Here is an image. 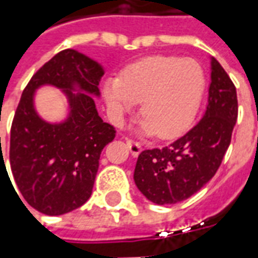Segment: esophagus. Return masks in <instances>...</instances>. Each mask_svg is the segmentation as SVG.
Instances as JSON below:
<instances>
[{"mask_svg":"<svg viewBox=\"0 0 258 258\" xmlns=\"http://www.w3.org/2000/svg\"><path fill=\"white\" fill-rule=\"evenodd\" d=\"M125 142H127V146L130 148V152L133 156H138L141 152H142V146H141L140 142L131 140V138H125Z\"/></svg>","mask_w":258,"mask_h":258,"instance_id":"1","label":"esophagus"}]
</instances>
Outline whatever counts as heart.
<instances>
[{"label": "heart", "mask_w": 258, "mask_h": 258, "mask_svg": "<svg viewBox=\"0 0 258 258\" xmlns=\"http://www.w3.org/2000/svg\"><path fill=\"white\" fill-rule=\"evenodd\" d=\"M203 91L205 73L198 62L152 56L131 66L123 79L107 80L103 98L117 121L141 102L142 131L171 138L194 120Z\"/></svg>", "instance_id": "heart-1"}]
</instances>
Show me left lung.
<instances>
[{
	"label": "left lung",
	"mask_w": 258,
	"mask_h": 258,
	"mask_svg": "<svg viewBox=\"0 0 258 258\" xmlns=\"http://www.w3.org/2000/svg\"><path fill=\"white\" fill-rule=\"evenodd\" d=\"M236 118V88L218 60L211 58L205 116L173 144L141 152L134 171L138 189L156 205H175L190 198L221 166Z\"/></svg>",
	"instance_id": "8db88e82"
}]
</instances>
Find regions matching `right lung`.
<instances>
[{
    "label": "right lung",
    "instance_id": "right-lung-1",
    "mask_svg": "<svg viewBox=\"0 0 258 258\" xmlns=\"http://www.w3.org/2000/svg\"><path fill=\"white\" fill-rule=\"evenodd\" d=\"M102 76L95 60L64 49L37 70L22 94L11 127L9 163L23 199L42 214L79 209L92 194L102 149L116 137L92 98L99 95ZM45 84L68 95L71 114L63 123H47L36 114L34 91Z\"/></svg>",
    "mask_w": 258,
    "mask_h": 258
}]
</instances>
